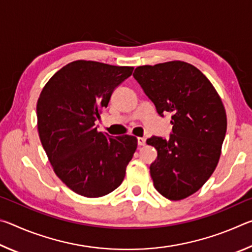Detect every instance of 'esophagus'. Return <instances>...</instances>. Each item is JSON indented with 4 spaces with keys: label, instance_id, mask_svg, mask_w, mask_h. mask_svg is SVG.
I'll return each mask as SVG.
<instances>
[{
    "label": "esophagus",
    "instance_id": "esophagus-1",
    "mask_svg": "<svg viewBox=\"0 0 252 252\" xmlns=\"http://www.w3.org/2000/svg\"><path fill=\"white\" fill-rule=\"evenodd\" d=\"M146 141H147V139L146 138H141V136H140V138H138V144L139 146H144V144H146Z\"/></svg>",
    "mask_w": 252,
    "mask_h": 252
}]
</instances>
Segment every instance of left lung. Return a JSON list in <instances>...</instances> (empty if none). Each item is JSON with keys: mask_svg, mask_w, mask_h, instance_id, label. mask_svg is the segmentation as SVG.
<instances>
[{"mask_svg": "<svg viewBox=\"0 0 252 252\" xmlns=\"http://www.w3.org/2000/svg\"><path fill=\"white\" fill-rule=\"evenodd\" d=\"M133 76L159 116L172 114L170 138L147 140L158 151L150 165L153 185L167 199H185L197 192L218 164L227 131L222 101L207 76L187 62L138 66Z\"/></svg>", "mask_w": 252, "mask_h": 252, "instance_id": "1", "label": "left lung"}]
</instances>
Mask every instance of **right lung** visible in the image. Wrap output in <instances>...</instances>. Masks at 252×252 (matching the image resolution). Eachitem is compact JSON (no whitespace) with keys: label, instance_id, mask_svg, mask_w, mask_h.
<instances>
[{"label":"right lung","instance_id":"right-lung-1","mask_svg":"<svg viewBox=\"0 0 252 252\" xmlns=\"http://www.w3.org/2000/svg\"><path fill=\"white\" fill-rule=\"evenodd\" d=\"M132 71V66L79 60L59 70L37 100V130L54 172L83 197L116 190L136 150L135 136L113 138L97 131L94 123Z\"/></svg>","mask_w":252,"mask_h":252}]
</instances>
